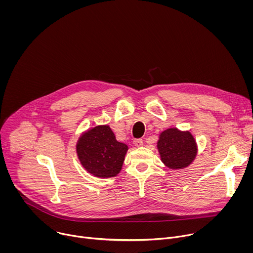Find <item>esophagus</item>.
Returning <instances> with one entry per match:
<instances>
[{
	"label": "esophagus",
	"mask_w": 253,
	"mask_h": 253,
	"mask_svg": "<svg viewBox=\"0 0 253 253\" xmlns=\"http://www.w3.org/2000/svg\"><path fill=\"white\" fill-rule=\"evenodd\" d=\"M133 144L136 147H141L143 145V140L142 139H135L133 141Z\"/></svg>",
	"instance_id": "1"
}]
</instances>
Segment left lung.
<instances>
[{"label": "left lung", "instance_id": "1", "mask_svg": "<svg viewBox=\"0 0 253 253\" xmlns=\"http://www.w3.org/2000/svg\"><path fill=\"white\" fill-rule=\"evenodd\" d=\"M157 147L162 162L171 169H182L194 160L197 153L196 142L190 132L170 128L160 134Z\"/></svg>", "mask_w": 253, "mask_h": 253}]
</instances>
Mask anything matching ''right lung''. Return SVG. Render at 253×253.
I'll use <instances>...</instances> for the list:
<instances>
[{
	"label": "right lung",
	"mask_w": 253,
	"mask_h": 253,
	"mask_svg": "<svg viewBox=\"0 0 253 253\" xmlns=\"http://www.w3.org/2000/svg\"><path fill=\"white\" fill-rule=\"evenodd\" d=\"M128 146L118 142L111 128L96 126L83 134L77 143V154L83 167L100 178L116 176L123 165Z\"/></svg>",
	"instance_id": "add662e5"
}]
</instances>
